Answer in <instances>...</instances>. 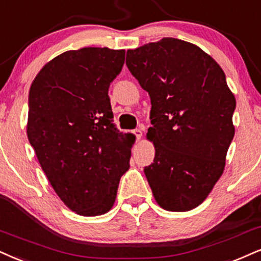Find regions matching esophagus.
Returning a JSON list of instances; mask_svg holds the SVG:
<instances>
[{
	"instance_id": "1",
	"label": "esophagus",
	"mask_w": 261,
	"mask_h": 261,
	"mask_svg": "<svg viewBox=\"0 0 261 261\" xmlns=\"http://www.w3.org/2000/svg\"><path fill=\"white\" fill-rule=\"evenodd\" d=\"M132 133H133L134 136L137 137V139H140L141 136H143V132H141V129H139V128H137V129H133V130H132Z\"/></svg>"
}]
</instances>
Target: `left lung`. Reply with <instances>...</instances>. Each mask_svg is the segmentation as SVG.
<instances>
[{"label": "left lung", "mask_w": 261, "mask_h": 261, "mask_svg": "<svg viewBox=\"0 0 261 261\" xmlns=\"http://www.w3.org/2000/svg\"><path fill=\"white\" fill-rule=\"evenodd\" d=\"M128 70L149 93L155 159L144 168L155 199L170 212L202 203L223 174L234 136L236 99L223 69L178 38L127 50Z\"/></svg>", "instance_id": "1"}]
</instances>
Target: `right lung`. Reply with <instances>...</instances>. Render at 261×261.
Segmentation results:
<instances>
[{"instance_id": "1", "label": "right lung", "mask_w": 261, "mask_h": 261, "mask_svg": "<svg viewBox=\"0 0 261 261\" xmlns=\"http://www.w3.org/2000/svg\"><path fill=\"white\" fill-rule=\"evenodd\" d=\"M123 49L67 50L42 67L29 92L28 138L60 199L95 217L115 203L133 140L116 128L109 87Z\"/></svg>"}]
</instances>
